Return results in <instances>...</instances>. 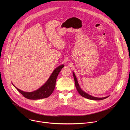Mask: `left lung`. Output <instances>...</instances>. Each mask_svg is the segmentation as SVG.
Segmentation results:
<instances>
[{"label":"left lung","mask_w":130,"mask_h":130,"mask_svg":"<svg viewBox=\"0 0 130 130\" xmlns=\"http://www.w3.org/2000/svg\"><path fill=\"white\" fill-rule=\"evenodd\" d=\"M73 78H74V80H75V85H76V88L78 91L79 93L80 94V95H81L82 97H84V98H86L87 99H90V100H103V99H104L106 98H107L108 97H104V98H97V97H93L92 96H90L88 94H87V93H86L85 92H84V91H83L80 87L79 86V84H78V81H77V79L76 77V76L75 75V73H74V72H73Z\"/></svg>","instance_id":"obj_1"}]
</instances>
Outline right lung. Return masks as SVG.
<instances>
[{
  "mask_svg": "<svg viewBox=\"0 0 130 130\" xmlns=\"http://www.w3.org/2000/svg\"><path fill=\"white\" fill-rule=\"evenodd\" d=\"M64 66V65H62L55 69L44 85L35 91L32 92H25L17 88L14 85L13 86L24 97L28 99L37 100L47 98L53 92L55 86V82H56L58 76Z\"/></svg>",
  "mask_w": 130,
  "mask_h": 130,
  "instance_id": "right-lung-1",
  "label": "right lung"
}]
</instances>
